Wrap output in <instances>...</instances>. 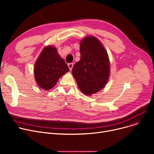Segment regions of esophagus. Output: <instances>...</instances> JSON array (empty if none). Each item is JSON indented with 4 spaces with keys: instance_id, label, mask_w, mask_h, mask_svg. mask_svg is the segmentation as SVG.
Segmentation results:
<instances>
[{
    "instance_id": "obj_1",
    "label": "esophagus",
    "mask_w": 154,
    "mask_h": 154,
    "mask_svg": "<svg viewBox=\"0 0 154 154\" xmlns=\"http://www.w3.org/2000/svg\"><path fill=\"white\" fill-rule=\"evenodd\" d=\"M73 66H74V64H73V63H68V67H69L70 70H72V68H73Z\"/></svg>"
}]
</instances>
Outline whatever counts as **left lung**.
<instances>
[{
    "label": "left lung",
    "instance_id": "8db88e82",
    "mask_svg": "<svg viewBox=\"0 0 154 154\" xmlns=\"http://www.w3.org/2000/svg\"><path fill=\"white\" fill-rule=\"evenodd\" d=\"M80 59L72 68V73L79 89L91 95L100 91L107 84L110 75L107 53L99 40L88 35L80 44Z\"/></svg>",
    "mask_w": 154,
    "mask_h": 154
}]
</instances>
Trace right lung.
Wrapping results in <instances>:
<instances>
[{"label": "right lung", "instance_id": "right-lung-1", "mask_svg": "<svg viewBox=\"0 0 154 154\" xmlns=\"http://www.w3.org/2000/svg\"><path fill=\"white\" fill-rule=\"evenodd\" d=\"M69 71L67 63L53 46L44 48L34 66L35 81L45 91L53 88L59 78Z\"/></svg>", "mask_w": 154, "mask_h": 154}]
</instances>
